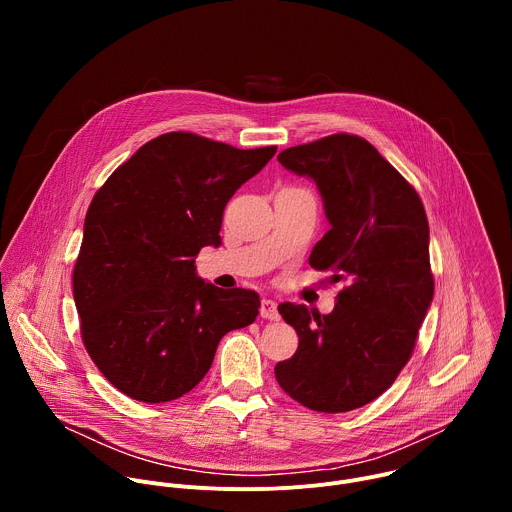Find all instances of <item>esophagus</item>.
<instances>
[{
    "mask_svg": "<svg viewBox=\"0 0 512 512\" xmlns=\"http://www.w3.org/2000/svg\"><path fill=\"white\" fill-rule=\"evenodd\" d=\"M261 318L277 322L279 320V312H277V304L273 300H261V308H259Z\"/></svg>",
    "mask_w": 512,
    "mask_h": 512,
    "instance_id": "34e87169",
    "label": "esophagus"
}]
</instances>
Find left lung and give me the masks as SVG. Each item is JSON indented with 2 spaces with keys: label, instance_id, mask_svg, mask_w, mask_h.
I'll return each mask as SVG.
<instances>
[{
  "label": "left lung",
  "instance_id": "left-lung-1",
  "mask_svg": "<svg viewBox=\"0 0 512 512\" xmlns=\"http://www.w3.org/2000/svg\"><path fill=\"white\" fill-rule=\"evenodd\" d=\"M279 164L316 182L330 231L310 265L342 283L330 314L281 304L296 354L275 364L279 387L322 413L375 401L403 371L433 300L429 225L415 188L358 135L296 145Z\"/></svg>",
  "mask_w": 512,
  "mask_h": 512
}]
</instances>
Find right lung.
Masks as SVG:
<instances>
[{"label":"right lung","mask_w":512,"mask_h":512,"mask_svg":"<svg viewBox=\"0 0 512 512\" xmlns=\"http://www.w3.org/2000/svg\"><path fill=\"white\" fill-rule=\"evenodd\" d=\"M275 152L172 131L141 145L93 196L72 294L89 356L127 397L186 395L221 338L255 322L259 294L206 283L194 259L221 245L227 202Z\"/></svg>","instance_id":"add662e5"}]
</instances>
